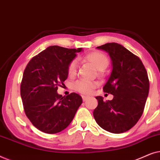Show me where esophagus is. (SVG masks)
<instances>
[{
	"mask_svg": "<svg viewBox=\"0 0 160 160\" xmlns=\"http://www.w3.org/2000/svg\"><path fill=\"white\" fill-rule=\"evenodd\" d=\"M82 97L83 101H86V100H87V98H88V97H87V96H85V95H82Z\"/></svg>",
	"mask_w": 160,
	"mask_h": 160,
	"instance_id": "1",
	"label": "esophagus"
}]
</instances>
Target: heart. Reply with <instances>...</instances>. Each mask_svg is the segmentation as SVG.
<instances>
[{
    "label": "heart",
    "mask_w": 160,
    "mask_h": 160,
    "mask_svg": "<svg viewBox=\"0 0 160 160\" xmlns=\"http://www.w3.org/2000/svg\"><path fill=\"white\" fill-rule=\"evenodd\" d=\"M84 60L92 63L95 68L98 71H103L108 65L109 60L106 54L100 52H92L87 54L84 58ZM68 74L71 77H73L77 71V62L73 60L68 65ZM97 87V83L91 81L80 79L76 81L72 84V89L74 91L78 92L83 95H89L92 92L95 87Z\"/></svg>",
    "instance_id": "obj_1"
}]
</instances>
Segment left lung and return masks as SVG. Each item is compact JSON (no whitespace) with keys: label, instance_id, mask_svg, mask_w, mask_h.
I'll list each match as a JSON object with an SVG mask.
<instances>
[{"label":"left lung","instance_id":"left-lung-1","mask_svg":"<svg viewBox=\"0 0 160 160\" xmlns=\"http://www.w3.org/2000/svg\"><path fill=\"white\" fill-rule=\"evenodd\" d=\"M97 48L108 52L112 60V71L102 89L113 98L103 101L101 96L96 97L94 118L108 132H124L143 114L149 91L147 71L141 59L121 44L108 43Z\"/></svg>","mask_w":160,"mask_h":160}]
</instances>
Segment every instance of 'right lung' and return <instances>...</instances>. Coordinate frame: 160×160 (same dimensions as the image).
Segmentation results:
<instances>
[{"label": "right lung", "instance_id": "add662e5", "mask_svg": "<svg viewBox=\"0 0 160 160\" xmlns=\"http://www.w3.org/2000/svg\"><path fill=\"white\" fill-rule=\"evenodd\" d=\"M82 51L51 46L34 56L24 71L20 95L27 117L39 130L54 134L69 125L82 98L75 92H57L68 78V65Z\"/></svg>", "mask_w": 160, "mask_h": 160}]
</instances>
